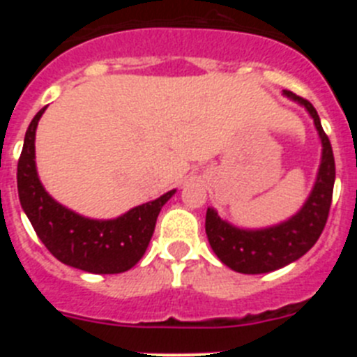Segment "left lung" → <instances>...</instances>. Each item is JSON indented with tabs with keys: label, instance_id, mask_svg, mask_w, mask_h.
Listing matches in <instances>:
<instances>
[{
	"label": "left lung",
	"instance_id": "left-lung-1",
	"mask_svg": "<svg viewBox=\"0 0 357 357\" xmlns=\"http://www.w3.org/2000/svg\"><path fill=\"white\" fill-rule=\"evenodd\" d=\"M284 96L304 107L313 118L321 143V157L317 181L304 206L284 222L263 229H241L223 220L216 209L207 207L206 232L209 245L218 259L239 273H268L295 263L320 238L329 216L333 200L334 155L329 137L321 128L318 112L307 100L284 91Z\"/></svg>",
	"mask_w": 357,
	"mask_h": 357
}]
</instances>
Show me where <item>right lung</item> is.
I'll return each instance as SVG.
<instances>
[{"mask_svg": "<svg viewBox=\"0 0 357 357\" xmlns=\"http://www.w3.org/2000/svg\"><path fill=\"white\" fill-rule=\"evenodd\" d=\"M44 110L31 119L17 162V193L24 214L61 263L89 273L127 272L146 252L157 216L176 189L112 220H93L68 209L44 189L37 173L36 130Z\"/></svg>", "mask_w": 357, "mask_h": 357, "instance_id": "1", "label": "right lung"}]
</instances>
